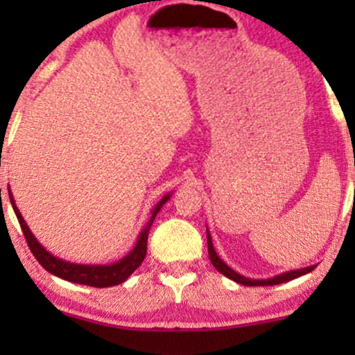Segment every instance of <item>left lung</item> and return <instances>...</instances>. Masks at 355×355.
<instances>
[{
    "label": "left lung",
    "instance_id": "8db88e82",
    "mask_svg": "<svg viewBox=\"0 0 355 355\" xmlns=\"http://www.w3.org/2000/svg\"><path fill=\"white\" fill-rule=\"evenodd\" d=\"M207 243H209V257H210L211 266L217 268L220 274H223L225 277H229V279L234 280V282L242 284V285H247V287H255V285H279V284L288 282V280H294V279H297V277L309 274V272H312L313 268L317 267V266H311V267H305V268H299V270L284 272V274L272 277V279H260V280H259V279H247V277L237 274V272H235L234 268H230V267L227 266V263L223 262V260L220 259V257L217 255V252H215V248H214V243H211V237H210L209 230H207Z\"/></svg>",
    "mask_w": 355,
    "mask_h": 355
}]
</instances>
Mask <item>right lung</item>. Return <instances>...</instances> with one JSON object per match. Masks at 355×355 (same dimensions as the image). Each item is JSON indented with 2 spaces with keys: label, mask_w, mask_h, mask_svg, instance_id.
Segmentation results:
<instances>
[{
  "label": "right lung",
  "mask_w": 355,
  "mask_h": 355,
  "mask_svg": "<svg viewBox=\"0 0 355 355\" xmlns=\"http://www.w3.org/2000/svg\"><path fill=\"white\" fill-rule=\"evenodd\" d=\"M8 195H10L11 205H13V210L16 214V218H18L19 222V227H21L23 230V235L26 237L28 247H30V250L33 252L35 259L42 263V267L46 268L50 274L60 277V279L68 280V282L89 285V287H98V288L112 287V285L125 282V280L141 266V262H144L146 255V242H148L150 227H152L153 220L157 217V214L160 211L162 207L170 200V193H168L157 203V207L152 210V218H150V222L146 223L145 229L141 230V234L138 235L137 245L133 247V250L130 252L128 255L123 257L121 260H118V262L112 263V266H83V263H71V262H67V260H61L58 257L51 255L48 250H44V247L38 242V240H36L35 235L31 234V230L28 229L26 222H24L21 214H19L18 207H16L13 193L8 190Z\"/></svg>",
  "instance_id": "right-lung-1"
}]
</instances>
